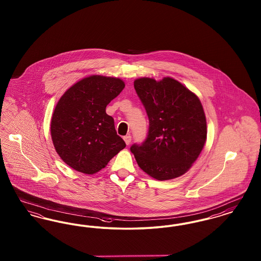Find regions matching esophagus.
<instances>
[{
    "mask_svg": "<svg viewBox=\"0 0 261 261\" xmlns=\"http://www.w3.org/2000/svg\"><path fill=\"white\" fill-rule=\"evenodd\" d=\"M123 139H124L125 143H126V145H127V146H128V145H130V143H131V140H132L130 135H127V136H125Z\"/></svg>",
    "mask_w": 261,
    "mask_h": 261,
    "instance_id": "esophagus-1",
    "label": "esophagus"
}]
</instances>
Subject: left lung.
Returning <instances> with one entry per match:
<instances>
[{"label": "left lung", "mask_w": 261, "mask_h": 261, "mask_svg": "<svg viewBox=\"0 0 261 261\" xmlns=\"http://www.w3.org/2000/svg\"><path fill=\"white\" fill-rule=\"evenodd\" d=\"M137 95L149 117V132L130 148L137 163L149 176L169 180L187 172L204 146L206 120L199 98L180 82L140 78Z\"/></svg>", "instance_id": "8db88e82"}]
</instances>
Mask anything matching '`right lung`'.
Instances as JSON below:
<instances>
[{
  "mask_svg": "<svg viewBox=\"0 0 261 261\" xmlns=\"http://www.w3.org/2000/svg\"><path fill=\"white\" fill-rule=\"evenodd\" d=\"M118 78L93 75L69 88L50 122L55 149L75 170L94 174L126 147L106 108L124 89Z\"/></svg>",
  "mask_w": 261,
  "mask_h": 261,
  "instance_id": "add662e5",
  "label": "right lung"
}]
</instances>
